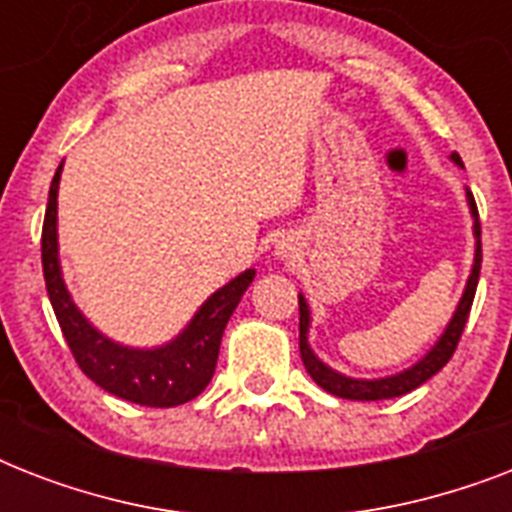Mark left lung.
<instances>
[{
    "label": "left lung",
    "mask_w": 512,
    "mask_h": 512,
    "mask_svg": "<svg viewBox=\"0 0 512 512\" xmlns=\"http://www.w3.org/2000/svg\"><path fill=\"white\" fill-rule=\"evenodd\" d=\"M452 159L457 164H462L460 154H452ZM468 201L470 209H473V217H476V225H473V231H476V239L481 236V223H478V207L476 199H473V193L468 191ZM478 273H481V241L476 244V263H473V273H470L468 287H465V295H462L460 305H457V311H454V319L449 321V327L441 335V340L433 345L428 356L417 361L412 369H406L401 374H393V377H385V380H350V377H342V374L332 372L329 366H324L319 358L313 356L311 345H308V324H311V313H308V305H305L303 295H300V356H303V364L308 369L313 380L319 388H324L327 393L337 398H350V401H382V398H396L404 396L409 390L420 388L422 382H428L430 377L436 372H441L446 364H449V358L454 356V350H457V342L462 337V329L468 324L470 308H473V297H476V287H478Z\"/></svg>",
    "instance_id": "obj_1"
}]
</instances>
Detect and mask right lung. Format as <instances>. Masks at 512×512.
<instances>
[{
  "mask_svg": "<svg viewBox=\"0 0 512 512\" xmlns=\"http://www.w3.org/2000/svg\"><path fill=\"white\" fill-rule=\"evenodd\" d=\"M58 167L50 185V199L42 225V268L47 295L52 311L58 319L68 348L74 353L76 364L95 385L108 390L111 396L132 401L140 406H180L191 401L207 388L217 366L223 329L236 311L241 295L255 279V271H244L241 276L217 289L199 313L185 327V332L170 345L154 350H135L116 345L103 337L98 329L87 324L82 313L76 311L66 292L58 263Z\"/></svg>",
  "mask_w": 512,
  "mask_h": 512,
  "instance_id": "obj_1",
  "label": "right lung"
}]
</instances>
